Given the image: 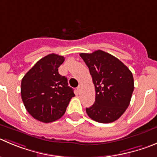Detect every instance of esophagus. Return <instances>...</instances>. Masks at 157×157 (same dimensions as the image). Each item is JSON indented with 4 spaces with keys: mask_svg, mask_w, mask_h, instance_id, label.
<instances>
[{
    "mask_svg": "<svg viewBox=\"0 0 157 157\" xmlns=\"http://www.w3.org/2000/svg\"><path fill=\"white\" fill-rule=\"evenodd\" d=\"M81 89H82V84H79V86H78V87H77V91H78L79 93H80V92L81 91Z\"/></svg>",
    "mask_w": 157,
    "mask_h": 157,
    "instance_id": "esophagus-1",
    "label": "esophagus"
}]
</instances>
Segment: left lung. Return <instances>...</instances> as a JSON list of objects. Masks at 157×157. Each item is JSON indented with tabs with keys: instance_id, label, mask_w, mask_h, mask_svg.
<instances>
[{
	"instance_id": "8db88e82",
	"label": "left lung",
	"mask_w": 157,
	"mask_h": 157,
	"mask_svg": "<svg viewBox=\"0 0 157 157\" xmlns=\"http://www.w3.org/2000/svg\"><path fill=\"white\" fill-rule=\"evenodd\" d=\"M88 67L95 87V101L86 108L94 121L110 123L120 118L128 107L134 90L132 72L114 56L102 50L80 53Z\"/></svg>"
}]
</instances>
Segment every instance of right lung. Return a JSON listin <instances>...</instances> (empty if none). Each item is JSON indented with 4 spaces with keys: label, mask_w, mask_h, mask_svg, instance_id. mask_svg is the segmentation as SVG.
<instances>
[{
    "label": "right lung",
    "mask_w": 157,
    "mask_h": 157,
    "mask_svg": "<svg viewBox=\"0 0 157 157\" xmlns=\"http://www.w3.org/2000/svg\"><path fill=\"white\" fill-rule=\"evenodd\" d=\"M64 57L49 54L39 59L21 80V94L27 112L34 118L49 123L60 118L73 97L67 78L59 74Z\"/></svg>",
    "instance_id": "obj_1"
}]
</instances>
